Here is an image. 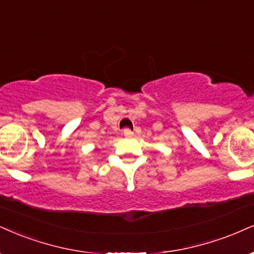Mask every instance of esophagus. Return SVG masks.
Listing matches in <instances>:
<instances>
[{"label": "esophagus", "instance_id": "1", "mask_svg": "<svg viewBox=\"0 0 254 254\" xmlns=\"http://www.w3.org/2000/svg\"><path fill=\"white\" fill-rule=\"evenodd\" d=\"M123 133H124V136H125V137H131V136L133 135L132 130L129 129V127H125L124 131H123Z\"/></svg>", "mask_w": 254, "mask_h": 254}]
</instances>
